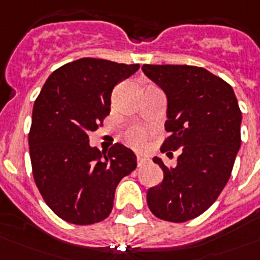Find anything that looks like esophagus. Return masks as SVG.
I'll return each mask as SVG.
<instances>
[{
    "instance_id": "1",
    "label": "esophagus",
    "mask_w": 260,
    "mask_h": 260,
    "mask_svg": "<svg viewBox=\"0 0 260 260\" xmlns=\"http://www.w3.org/2000/svg\"><path fill=\"white\" fill-rule=\"evenodd\" d=\"M136 159H138V166H144V165H147V163L150 162V158H148V156H146V155L138 154Z\"/></svg>"
}]
</instances>
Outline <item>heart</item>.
<instances>
[{
  "label": "heart",
  "mask_w": 260,
  "mask_h": 260,
  "mask_svg": "<svg viewBox=\"0 0 260 260\" xmlns=\"http://www.w3.org/2000/svg\"><path fill=\"white\" fill-rule=\"evenodd\" d=\"M124 136H125V140L129 143L131 146L142 147L143 144L146 143L148 132H147L146 128H143V126L134 125L125 131Z\"/></svg>",
  "instance_id": "obj_1"
}]
</instances>
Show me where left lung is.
<instances>
[{
  "label": "left lung",
  "instance_id": "obj_1",
  "mask_svg": "<svg viewBox=\"0 0 260 260\" xmlns=\"http://www.w3.org/2000/svg\"><path fill=\"white\" fill-rule=\"evenodd\" d=\"M144 74L167 95V121L160 151L173 156L160 185L147 191V204L160 220L185 222L213 204L230 179L242 144V112L231 85L205 69L186 64H144Z\"/></svg>",
  "mask_w": 260,
  "mask_h": 260
}]
</instances>
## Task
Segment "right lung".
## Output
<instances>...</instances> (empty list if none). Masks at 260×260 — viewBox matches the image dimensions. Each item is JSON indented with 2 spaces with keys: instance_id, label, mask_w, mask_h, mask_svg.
<instances>
[{
  "instance_id": "1",
  "label": "right lung",
  "mask_w": 260,
  "mask_h": 260,
  "mask_svg": "<svg viewBox=\"0 0 260 260\" xmlns=\"http://www.w3.org/2000/svg\"><path fill=\"white\" fill-rule=\"evenodd\" d=\"M139 67L78 59L55 70L35 101L28 135L32 174L43 200L64 221L105 220L116 186L136 169L129 148L116 143L101 152L89 146V134L109 114L113 87Z\"/></svg>"
}]
</instances>
